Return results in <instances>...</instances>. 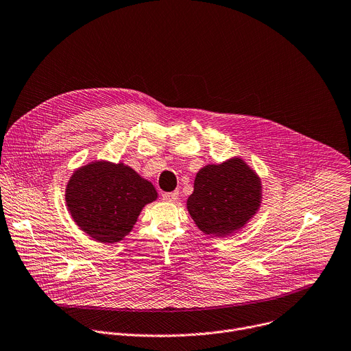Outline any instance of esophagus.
<instances>
[{
	"instance_id": "esophagus-1",
	"label": "esophagus",
	"mask_w": 351,
	"mask_h": 351,
	"mask_svg": "<svg viewBox=\"0 0 351 351\" xmlns=\"http://www.w3.org/2000/svg\"><path fill=\"white\" fill-rule=\"evenodd\" d=\"M163 199L167 202H176L178 199V191H173V192H165L163 193Z\"/></svg>"
}]
</instances>
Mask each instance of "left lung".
<instances>
[{"label": "left lung", "instance_id": "obj_1", "mask_svg": "<svg viewBox=\"0 0 351 351\" xmlns=\"http://www.w3.org/2000/svg\"><path fill=\"white\" fill-rule=\"evenodd\" d=\"M261 180L241 159L201 169L186 209L205 234L223 237L244 227L261 205Z\"/></svg>", "mask_w": 351, "mask_h": 351}]
</instances>
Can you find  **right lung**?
I'll use <instances>...</instances> for the list:
<instances>
[{
    "label": "right lung",
    "mask_w": 351,
    "mask_h": 351,
    "mask_svg": "<svg viewBox=\"0 0 351 351\" xmlns=\"http://www.w3.org/2000/svg\"><path fill=\"white\" fill-rule=\"evenodd\" d=\"M158 198L152 182L131 167L95 162L69 178L65 201L73 221L97 243H119L146 204Z\"/></svg>",
    "instance_id": "obj_1"
}]
</instances>
